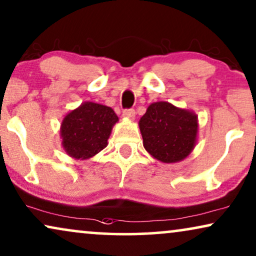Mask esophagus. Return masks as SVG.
<instances>
[{"instance_id":"34e87169","label":"esophagus","mask_w":256,"mask_h":256,"mask_svg":"<svg viewBox=\"0 0 256 256\" xmlns=\"http://www.w3.org/2000/svg\"><path fill=\"white\" fill-rule=\"evenodd\" d=\"M122 116L128 119H134L136 111L134 110V108H125V110L122 111Z\"/></svg>"}]
</instances>
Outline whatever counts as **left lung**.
<instances>
[{"label": "left lung", "mask_w": 256, "mask_h": 256, "mask_svg": "<svg viewBox=\"0 0 256 256\" xmlns=\"http://www.w3.org/2000/svg\"><path fill=\"white\" fill-rule=\"evenodd\" d=\"M139 128L150 154L162 162H176L185 159L194 148L198 118L193 112L158 102L148 108Z\"/></svg>", "instance_id": "obj_1"}]
</instances>
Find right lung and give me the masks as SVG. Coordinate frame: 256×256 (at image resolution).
<instances>
[{
	"instance_id": "add662e5",
	"label": "right lung",
	"mask_w": 256,
	"mask_h": 256,
	"mask_svg": "<svg viewBox=\"0 0 256 256\" xmlns=\"http://www.w3.org/2000/svg\"><path fill=\"white\" fill-rule=\"evenodd\" d=\"M118 122L111 108L91 103L82 104L63 119L60 136L66 153L76 159H88L106 148L112 126Z\"/></svg>"
}]
</instances>
